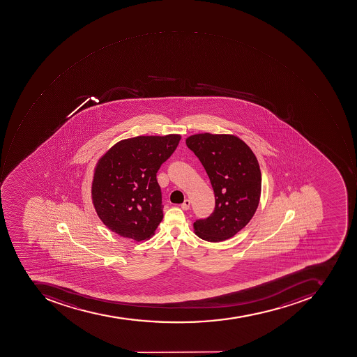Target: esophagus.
I'll list each match as a JSON object with an SVG mask.
<instances>
[{
    "mask_svg": "<svg viewBox=\"0 0 357 357\" xmlns=\"http://www.w3.org/2000/svg\"><path fill=\"white\" fill-rule=\"evenodd\" d=\"M190 204H191L190 199H185V202L181 204V208L183 209V211H188V209L190 208Z\"/></svg>",
    "mask_w": 357,
    "mask_h": 357,
    "instance_id": "34e87169",
    "label": "esophagus"
}]
</instances>
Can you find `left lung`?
<instances>
[{"label": "left lung", "mask_w": 357, "mask_h": 357, "mask_svg": "<svg viewBox=\"0 0 357 357\" xmlns=\"http://www.w3.org/2000/svg\"><path fill=\"white\" fill-rule=\"evenodd\" d=\"M185 143L206 170L215 195L214 212L195 220V234L205 241H225L248 224L259 206V162L236 135L199 133Z\"/></svg>", "instance_id": "obj_1"}]
</instances>
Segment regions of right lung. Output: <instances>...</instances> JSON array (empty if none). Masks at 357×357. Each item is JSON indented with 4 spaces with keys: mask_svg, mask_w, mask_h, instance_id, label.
<instances>
[{
    "mask_svg": "<svg viewBox=\"0 0 357 357\" xmlns=\"http://www.w3.org/2000/svg\"><path fill=\"white\" fill-rule=\"evenodd\" d=\"M180 139L179 135L126 139L100 158L92 201L109 230L138 242L154 234L164 216L156 174L175 152Z\"/></svg>",
    "mask_w": 357,
    "mask_h": 357,
    "instance_id": "obj_1",
    "label": "right lung"
}]
</instances>
